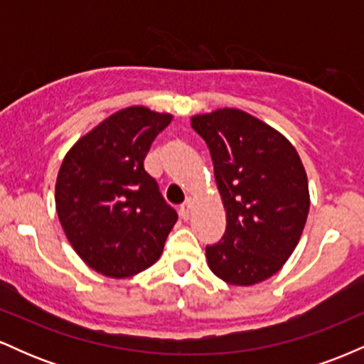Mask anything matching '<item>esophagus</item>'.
Returning <instances> with one entry per match:
<instances>
[{
	"label": "esophagus",
	"mask_w": 364,
	"mask_h": 364,
	"mask_svg": "<svg viewBox=\"0 0 364 364\" xmlns=\"http://www.w3.org/2000/svg\"><path fill=\"white\" fill-rule=\"evenodd\" d=\"M191 210H193V200H191V198H188L185 205H183L181 208H179V214H181L183 219L186 220V219H190V214H191Z\"/></svg>",
	"instance_id": "esophagus-1"
}]
</instances>
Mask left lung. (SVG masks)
Segmentation results:
<instances>
[{
	"label": "left lung",
	"mask_w": 364,
	"mask_h": 364,
	"mask_svg": "<svg viewBox=\"0 0 364 364\" xmlns=\"http://www.w3.org/2000/svg\"><path fill=\"white\" fill-rule=\"evenodd\" d=\"M205 140L225 210V232L207 246L210 270L248 287L282 269L299 243L310 210L304 166L281 132L248 112L224 107L191 116Z\"/></svg>",
	"instance_id": "1"
}]
</instances>
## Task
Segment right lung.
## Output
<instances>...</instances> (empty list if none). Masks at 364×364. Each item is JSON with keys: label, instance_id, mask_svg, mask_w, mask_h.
Returning a JSON list of instances; mask_svg holds the SVG:
<instances>
[{"label": "right lung", "instance_id": "add662e5", "mask_svg": "<svg viewBox=\"0 0 364 364\" xmlns=\"http://www.w3.org/2000/svg\"><path fill=\"white\" fill-rule=\"evenodd\" d=\"M169 112L124 107L75 141L54 188L70 245L90 269L124 279L159 260L176 212L166 205L144 161Z\"/></svg>", "mask_w": 364, "mask_h": 364}]
</instances>
